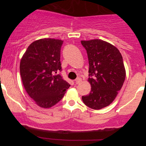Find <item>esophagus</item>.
I'll return each mask as SVG.
<instances>
[{"label": "esophagus", "mask_w": 146, "mask_h": 146, "mask_svg": "<svg viewBox=\"0 0 146 146\" xmlns=\"http://www.w3.org/2000/svg\"><path fill=\"white\" fill-rule=\"evenodd\" d=\"M82 81V79L80 78H78L76 79V80H75V82L77 84H79V83H80V82Z\"/></svg>", "instance_id": "1"}]
</instances>
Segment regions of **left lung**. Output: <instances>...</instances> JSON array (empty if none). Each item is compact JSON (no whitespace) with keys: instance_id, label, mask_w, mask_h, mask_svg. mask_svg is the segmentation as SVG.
Returning a JSON list of instances; mask_svg holds the SVG:
<instances>
[{"instance_id":"obj_1","label":"left lung","mask_w":146,"mask_h":146,"mask_svg":"<svg viewBox=\"0 0 146 146\" xmlns=\"http://www.w3.org/2000/svg\"><path fill=\"white\" fill-rule=\"evenodd\" d=\"M89 64L88 79L91 90L82 96L84 104L94 110L109 106L121 90L125 78L123 58L118 48L100 39L82 40Z\"/></svg>"}]
</instances>
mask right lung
<instances>
[{
	"mask_svg": "<svg viewBox=\"0 0 146 146\" xmlns=\"http://www.w3.org/2000/svg\"><path fill=\"white\" fill-rule=\"evenodd\" d=\"M63 41L42 38L28 46L20 63V73L27 94L38 106L48 108L62 99L71 85L58 74L62 70Z\"/></svg>",
	"mask_w": 146,
	"mask_h": 146,
	"instance_id": "add662e5",
	"label": "right lung"
}]
</instances>
